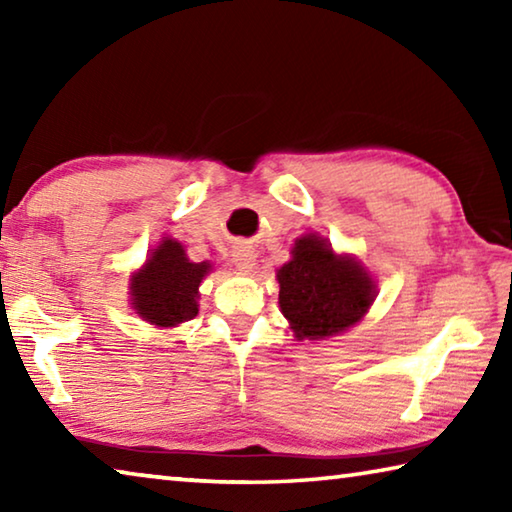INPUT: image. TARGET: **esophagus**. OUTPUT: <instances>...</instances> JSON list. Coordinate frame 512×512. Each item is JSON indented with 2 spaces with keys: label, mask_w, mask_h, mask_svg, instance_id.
<instances>
[{
  "label": "esophagus",
  "mask_w": 512,
  "mask_h": 512,
  "mask_svg": "<svg viewBox=\"0 0 512 512\" xmlns=\"http://www.w3.org/2000/svg\"><path fill=\"white\" fill-rule=\"evenodd\" d=\"M255 259H257V253L253 246L239 244L232 248V264H235L239 271H250V268L255 266Z\"/></svg>",
  "instance_id": "34e87169"
}]
</instances>
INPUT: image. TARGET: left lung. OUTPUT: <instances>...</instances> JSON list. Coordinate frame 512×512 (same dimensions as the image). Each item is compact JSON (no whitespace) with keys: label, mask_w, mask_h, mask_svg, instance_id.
I'll use <instances>...</instances> for the list:
<instances>
[{"label":"left lung","mask_w":512,"mask_h":512,"mask_svg":"<svg viewBox=\"0 0 512 512\" xmlns=\"http://www.w3.org/2000/svg\"><path fill=\"white\" fill-rule=\"evenodd\" d=\"M280 307L298 341L343 334L366 316L377 287L350 255H336L327 239L305 235L293 259L277 271Z\"/></svg>","instance_id":"8db88e82"}]
</instances>
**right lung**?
I'll return each mask as SVG.
<instances>
[{"mask_svg": "<svg viewBox=\"0 0 512 512\" xmlns=\"http://www.w3.org/2000/svg\"><path fill=\"white\" fill-rule=\"evenodd\" d=\"M207 262H189L183 244L164 237L131 277V305L142 320L176 327L198 314V287L210 273Z\"/></svg>", "mask_w": 512, "mask_h": 512, "instance_id": "right-lung-1", "label": "right lung"}]
</instances>
